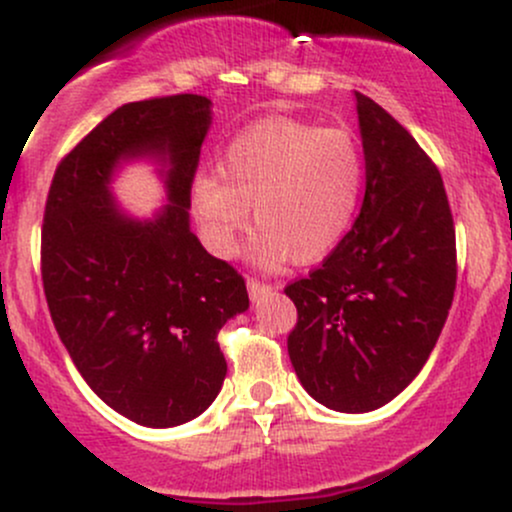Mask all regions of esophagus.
I'll list each match as a JSON object with an SVG mask.
<instances>
[{"mask_svg":"<svg viewBox=\"0 0 512 512\" xmlns=\"http://www.w3.org/2000/svg\"><path fill=\"white\" fill-rule=\"evenodd\" d=\"M248 291H250V298L252 301H257V298L264 296L267 291H272V286L264 284V281H257V279H248Z\"/></svg>","mask_w":512,"mask_h":512,"instance_id":"1","label":"esophagus"}]
</instances>
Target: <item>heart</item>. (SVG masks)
Listing matches in <instances>:
<instances>
[{
  "label": "heart",
  "mask_w": 512,
  "mask_h": 512,
  "mask_svg": "<svg viewBox=\"0 0 512 512\" xmlns=\"http://www.w3.org/2000/svg\"><path fill=\"white\" fill-rule=\"evenodd\" d=\"M216 174L199 173L190 185L207 248L236 255L252 207L260 228L252 262L274 269L286 260L317 262L337 248L361 197L363 158L346 129L272 117L223 149Z\"/></svg>",
  "instance_id": "1"
}]
</instances>
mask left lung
Masks as SVG:
<instances>
[{
  "mask_svg": "<svg viewBox=\"0 0 512 512\" xmlns=\"http://www.w3.org/2000/svg\"><path fill=\"white\" fill-rule=\"evenodd\" d=\"M366 197L339 245L286 286L298 310L289 356L308 395L361 414L395 399L436 346L455 296L457 248L436 163L356 91Z\"/></svg>",
  "mask_w": 512,
  "mask_h": 512,
  "instance_id": "left-lung-1",
  "label": "left lung"
}]
</instances>
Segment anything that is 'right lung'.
I'll use <instances>...</instances> for the list:
<instances>
[{
	"label": "right lung",
	"mask_w": 512,
	"mask_h": 512,
	"mask_svg": "<svg viewBox=\"0 0 512 512\" xmlns=\"http://www.w3.org/2000/svg\"><path fill=\"white\" fill-rule=\"evenodd\" d=\"M211 125L197 93L127 103L62 158L45 202L40 269L76 370L117 414L151 428L192 421L226 378L216 334L250 305L245 279L190 231V185ZM169 163L156 220L122 215L109 192L120 160Z\"/></svg>",
	"instance_id": "right-lung-1"
}]
</instances>
